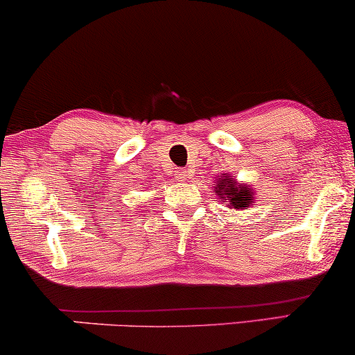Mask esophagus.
<instances>
[{
    "instance_id": "34e87169",
    "label": "esophagus",
    "mask_w": 355,
    "mask_h": 355,
    "mask_svg": "<svg viewBox=\"0 0 355 355\" xmlns=\"http://www.w3.org/2000/svg\"><path fill=\"white\" fill-rule=\"evenodd\" d=\"M176 179H178V181H181V182L187 181V179H189V171H186V169H178V171H176Z\"/></svg>"
}]
</instances>
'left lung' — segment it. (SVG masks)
<instances>
[{
  "instance_id": "left-lung-1",
  "label": "left lung",
  "mask_w": 355,
  "mask_h": 355,
  "mask_svg": "<svg viewBox=\"0 0 355 355\" xmlns=\"http://www.w3.org/2000/svg\"><path fill=\"white\" fill-rule=\"evenodd\" d=\"M215 191L218 197H221V200H230L234 210H247L254 200L250 189L241 186V184L237 186L231 176L220 178L218 184H215Z\"/></svg>"
}]
</instances>
